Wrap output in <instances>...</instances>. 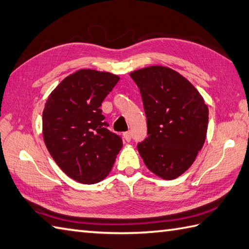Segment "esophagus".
Segmentation results:
<instances>
[{
	"instance_id": "esophagus-1",
	"label": "esophagus",
	"mask_w": 249,
	"mask_h": 249,
	"mask_svg": "<svg viewBox=\"0 0 249 249\" xmlns=\"http://www.w3.org/2000/svg\"><path fill=\"white\" fill-rule=\"evenodd\" d=\"M123 136H124V138H125V140H126V141H130V139H131V134H130V131H126V133H124V134H123Z\"/></svg>"
}]
</instances>
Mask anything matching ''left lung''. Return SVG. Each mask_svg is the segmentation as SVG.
<instances>
[{"label": "left lung", "instance_id": "1", "mask_svg": "<svg viewBox=\"0 0 249 249\" xmlns=\"http://www.w3.org/2000/svg\"><path fill=\"white\" fill-rule=\"evenodd\" d=\"M140 89L147 138L138 144L145 166L155 176L173 179L193 165L206 138L209 108L181 73L154 65L131 71Z\"/></svg>", "mask_w": 249, "mask_h": 249}]
</instances>
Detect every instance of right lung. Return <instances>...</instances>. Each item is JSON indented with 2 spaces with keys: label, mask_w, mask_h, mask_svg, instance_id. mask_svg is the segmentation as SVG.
Here are the masks:
<instances>
[{
  "label": "right lung",
  "mask_w": 249,
  "mask_h": 249,
  "mask_svg": "<svg viewBox=\"0 0 249 249\" xmlns=\"http://www.w3.org/2000/svg\"><path fill=\"white\" fill-rule=\"evenodd\" d=\"M120 77L80 70L67 76L49 95L43 111V136L63 172L82 184L107 178L123 146L106 128L100 106Z\"/></svg>",
  "instance_id": "obj_1"
}]
</instances>
